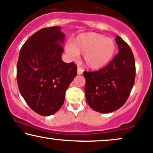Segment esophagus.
Wrapping results in <instances>:
<instances>
[{
	"label": "esophagus",
	"instance_id": "obj_1",
	"mask_svg": "<svg viewBox=\"0 0 153 153\" xmlns=\"http://www.w3.org/2000/svg\"><path fill=\"white\" fill-rule=\"evenodd\" d=\"M83 73V70L80 67H78V75H80Z\"/></svg>",
	"mask_w": 153,
	"mask_h": 153
}]
</instances>
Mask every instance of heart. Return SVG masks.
<instances>
[{"label":"heart","mask_w":153,"mask_h":153,"mask_svg":"<svg viewBox=\"0 0 153 153\" xmlns=\"http://www.w3.org/2000/svg\"><path fill=\"white\" fill-rule=\"evenodd\" d=\"M69 54L76 56L84 54L88 68L97 70L105 66L113 58L115 51L113 40L96 33H82L73 40L71 46L66 48Z\"/></svg>","instance_id":"1"}]
</instances>
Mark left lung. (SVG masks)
I'll list each match as a JSON object with an SVG mask.
<instances>
[{
  "mask_svg": "<svg viewBox=\"0 0 153 153\" xmlns=\"http://www.w3.org/2000/svg\"><path fill=\"white\" fill-rule=\"evenodd\" d=\"M115 41L118 53L103 68L84 71L85 94L88 104L95 111L108 113L126 103L135 82V62L129 45L120 36Z\"/></svg>",
  "mask_w": 153,
  "mask_h": 153,
  "instance_id": "8db88e82",
  "label": "left lung"
}]
</instances>
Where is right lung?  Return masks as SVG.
<instances>
[{
  "mask_svg": "<svg viewBox=\"0 0 153 153\" xmlns=\"http://www.w3.org/2000/svg\"><path fill=\"white\" fill-rule=\"evenodd\" d=\"M61 27H44L27 39L17 63L19 91L28 106L43 116L56 113L63 105L65 91L77 75L74 62L62 60L65 36Z\"/></svg>",
  "mask_w": 153,
  "mask_h": 153,
  "instance_id": "obj_1",
  "label": "right lung"
}]
</instances>
